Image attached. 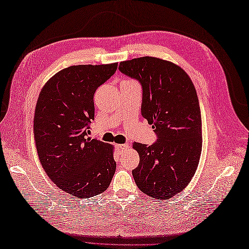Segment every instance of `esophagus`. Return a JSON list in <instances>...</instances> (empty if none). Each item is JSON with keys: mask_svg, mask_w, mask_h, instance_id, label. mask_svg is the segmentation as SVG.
I'll return each instance as SVG.
<instances>
[{"mask_svg": "<svg viewBox=\"0 0 249 249\" xmlns=\"http://www.w3.org/2000/svg\"><path fill=\"white\" fill-rule=\"evenodd\" d=\"M127 147H129V144H116V148L119 153L124 152V150L126 149Z\"/></svg>", "mask_w": 249, "mask_h": 249, "instance_id": "obj_1", "label": "esophagus"}]
</instances>
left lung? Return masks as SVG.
Instances as JSON below:
<instances>
[{"mask_svg": "<svg viewBox=\"0 0 249 249\" xmlns=\"http://www.w3.org/2000/svg\"><path fill=\"white\" fill-rule=\"evenodd\" d=\"M119 71L142 85L141 114L158 141L133 143L139 165L135 183L150 197L166 200L183 191L197 169L201 147V115L193 82L182 67L156 57L119 63Z\"/></svg>", "mask_w": 249, "mask_h": 249, "instance_id": "8db88e82", "label": "left lung"}]
</instances>
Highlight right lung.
I'll return each instance as SVG.
<instances>
[{"mask_svg": "<svg viewBox=\"0 0 249 249\" xmlns=\"http://www.w3.org/2000/svg\"><path fill=\"white\" fill-rule=\"evenodd\" d=\"M117 65L66 67L44 84L36 103L33 133L42 168L60 189L79 198L106 191L115 173L114 146L87 133L95 90Z\"/></svg>", "mask_w": 249, "mask_h": 249, "instance_id": "1", "label": "right lung"}]
</instances>
